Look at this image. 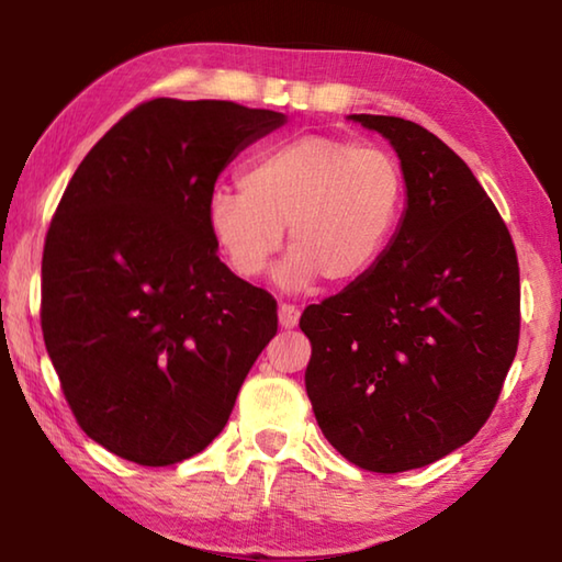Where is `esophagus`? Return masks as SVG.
Here are the masks:
<instances>
[{"label": "esophagus", "instance_id": "1", "mask_svg": "<svg viewBox=\"0 0 562 562\" xmlns=\"http://www.w3.org/2000/svg\"><path fill=\"white\" fill-rule=\"evenodd\" d=\"M278 317H280L282 329H292V327H297V322H300V310L290 302H282L278 310Z\"/></svg>", "mask_w": 562, "mask_h": 562}]
</instances>
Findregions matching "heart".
Masks as SVG:
<instances>
[{
    "label": "heart",
    "mask_w": 562,
    "mask_h": 562,
    "mask_svg": "<svg viewBox=\"0 0 562 562\" xmlns=\"http://www.w3.org/2000/svg\"><path fill=\"white\" fill-rule=\"evenodd\" d=\"M408 183L398 158L337 136H300L255 156L240 190L215 188L205 217L240 278L265 272L288 227L292 255L278 280L302 290L322 278L347 288L382 260L406 213Z\"/></svg>",
    "instance_id": "heart-1"
}]
</instances>
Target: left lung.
Masks as SVG:
<instances>
[{
	"label": "left lung",
	"instance_id": "8db88e82",
	"mask_svg": "<svg viewBox=\"0 0 562 562\" xmlns=\"http://www.w3.org/2000/svg\"><path fill=\"white\" fill-rule=\"evenodd\" d=\"M402 158L406 213L372 270L310 304L304 386L327 441L374 473L422 469L471 441L520 335L513 237L471 168L431 131L351 116Z\"/></svg>",
	"mask_w": 562,
	"mask_h": 562
}]
</instances>
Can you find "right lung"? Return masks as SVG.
<instances>
[{
  "label": "right lung",
  "mask_w": 562,
  "mask_h": 562,
  "mask_svg": "<svg viewBox=\"0 0 562 562\" xmlns=\"http://www.w3.org/2000/svg\"><path fill=\"white\" fill-rule=\"evenodd\" d=\"M278 111L154 99L76 168L42 258V331L89 439L140 465L201 453L278 331V302L217 258L207 195Z\"/></svg>",
  "instance_id": "1"
}]
</instances>
